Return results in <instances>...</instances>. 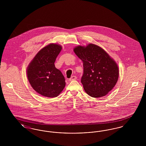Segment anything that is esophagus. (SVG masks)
Segmentation results:
<instances>
[{
	"instance_id": "1",
	"label": "esophagus",
	"mask_w": 146,
	"mask_h": 146,
	"mask_svg": "<svg viewBox=\"0 0 146 146\" xmlns=\"http://www.w3.org/2000/svg\"><path fill=\"white\" fill-rule=\"evenodd\" d=\"M76 79V76H71V78L70 79V81H72V80H75Z\"/></svg>"
}]
</instances>
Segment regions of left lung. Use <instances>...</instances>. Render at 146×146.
Segmentation results:
<instances>
[{"label": "left lung", "mask_w": 146, "mask_h": 146, "mask_svg": "<svg viewBox=\"0 0 146 146\" xmlns=\"http://www.w3.org/2000/svg\"><path fill=\"white\" fill-rule=\"evenodd\" d=\"M74 52L83 62L81 82L85 92L95 98L106 96L118 81L117 64L104 49L93 44L78 46Z\"/></svg>", "instance_id": "left-lung-1"}]
</instances>
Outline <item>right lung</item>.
<instances>
[{"label":"right lung","instance_id":"right-lung-1","mask_svg":"<svg viewBox=\"0 0 146 146\" xmlns=\"http://www.w3.org/2000/svg\"><path fill=\"white\" fill-rule=\"evenodd\" d=\"M61 50V45L50 44L41 49L28 65V81L33 89L43 96L57 97L65 87L64 77L54 64Z\"/></svg>","mask_w":146,"mask_h":146}]
</instances>
